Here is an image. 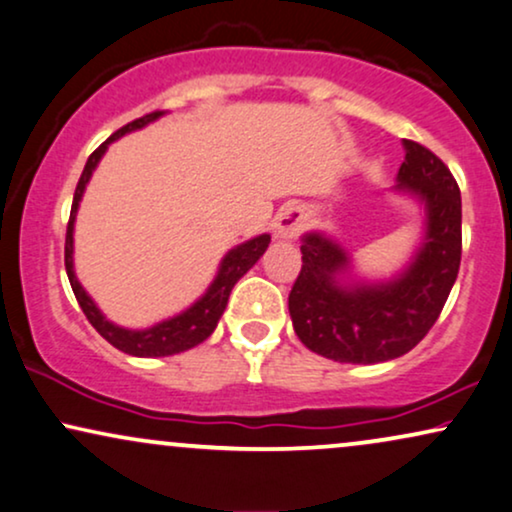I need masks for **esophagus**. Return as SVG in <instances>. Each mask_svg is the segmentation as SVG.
Returning a JSON list of instances; mask_svg holds the SVG:
<instances>
[{
    "instance_id": "esophagus-1",
    "label": "esophagus",
    "mask_w": 512,
    "mask_h": 512,
    "mask_svg": "<svg viewBox=\"0 0 512 512\" xmlns=\"http://www.w3.org/2000/svg\"><path fill=\"white\" fill-rule=\"evenodd\" d=\"M304 222H307V212H304L300 205H286V208L278 210L276 215V238H281V241H293V238L300 236Z\"/></svg>"
}]
</instances>
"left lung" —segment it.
<instances>
[{
  "label": "left lung",
  "instance_id": "left-lung-1",
  "mask_svg": "<svg viewBox=\"0 0 512 512\" xmlns=\"http://www.w3.org/2000/svg\"><path fill=\"white\" fill-rule=\"evenodd\" d=\"M392 193L416 203L420 234L390 276H366L326 231L302 234V271L288 297L302 345L340 364H383L435 326L461 267V191L435 153L404 139Z\"/></svg>",
  "mask_w": 512,
  "mask_h": 512
}]
</instances>
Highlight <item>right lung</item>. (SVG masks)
<instances>
[{
    "instance_id": "1",
    "label": "right lung",
    "mask_w": 512,
    "mask_h": 512,
    "mask_svg": "<svg viewBox=\"0 0 512 512\" xmlns=\"http://www.w3.org/2000/svg\"><path fill=\"white\" fill-rule=\"evenodd\" d=\"M165 113H151L144 115V118L129 122L113 137H108L103 144L96 148V151L89 155L87 165H84L82 177L77 181V189H75V198H73V208H70V222H68V231H66V271H68V281L73 286V293L80 302L84 316H87L89 323L99 331L101 338H106L111 342L113 347H118L120 352L129 354V357H172V354L186 352V349H193L200 342H205L215 333L219 319H222L226 302H229L231 290L241 278L248 274V271L255 267L257 260L267 252L271 236L269 234H260L250 241H243L231 248L219 262L217 274L210 281V286L205 288V293L198 297L196 302H191L189 307L181 309L179 314L167 316V319L153 323L148 328H125L118 326V323L108 319L106 314L101 312L99 304L94 302V297L84 290V286L80 283V278L75 274V219H77V210H80L82 196L87 191L89 179L96 167H99L101 158L106 155L108 146L113 141H118L125 137L129 132H137V129H144L146 125H151L158 118H163Z\"/></svg>"
}]
</instances>
